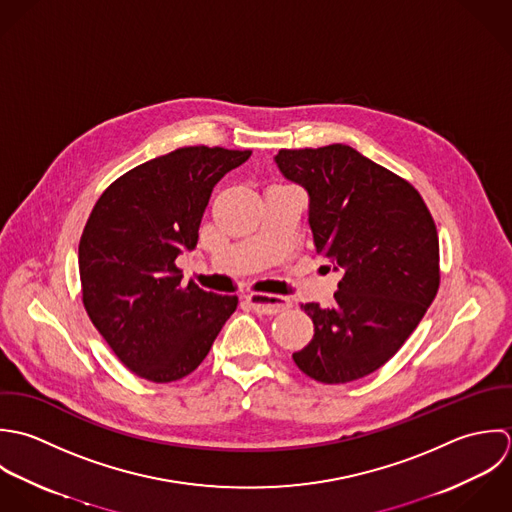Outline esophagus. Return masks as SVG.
<instances>
[{
    "label": "esophagus",
    "instance_id": "34e87169",
    "mask_svg": "<svg viewBox=\"0 0 512 512\" xmlns=\"http://www.w3.org/2000/svg\"><path fill=\"white\" fill-rule=\"evenodd\" d=\"M247 303L259 314H277L281 310L293 307V301L279 295H265V293H249Z\"/></svg>",
    "mask_w": 512,
    "mask_h": 512
}]
</instances>
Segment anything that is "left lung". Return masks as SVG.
Masks as SVG:
<instances>
[{
  "label": "left lung",
  "instance_id": "1",
  "mask_svg": "<svg viewBox=\"0 0 512 512\" xmlns=\"http://www.w3.org/2000/svg\"><path fill=\"white\" fill-rule=\"evenodd\" d=\"M308 194L316 253L342 273L332 307L303 305L314 336L293 354L308 378L346 384L384 366L439 289V239L419 192L346 144L279 150Z\"/></svg>",
  "mask_w": 512,
  "mask_h": 512
}]
</instances>
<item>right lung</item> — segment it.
I'll use <instances>...</instances> for the list:
<instances>
[{"mask_svg": "<svg viewBox=\"0 0 512 512\" xmlns=\"http://www.w3.org/2000/svg\"><path fill=\"white\" fill-rule=\"evenodd\" d=\"M251 150L186 146L112 182L79 243L83 305L118 360L168 384L204 362L237 297L182 285L176 259L198 245L215 184Z\"/></svg>", "mask_w": 512, "mask_h": 512, "instance_id": "1", "label": "right lung"}]
</instances>
